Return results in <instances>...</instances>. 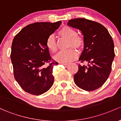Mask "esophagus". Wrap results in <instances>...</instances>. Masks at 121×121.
<instances>
[{"instance_id":"34e87169","label":"esophagus","mask_w":121,"mask_h":121,"mask_svg":"<svg viewBox=\"0 0 121 121\" xmlns=\"http://www.w3.org/2000/svg\"><path fill=\"white\" fill-rule=\"evenodd\" d=\"M62 64L63 65H65V66L68 65V63H62Z\"/></svg>"}]
</instances>
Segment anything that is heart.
Here are the masks:
<instances>
[{"label":"heart","mask_w":121,"mask_h":121,"mask_svg":"<svg viewBox=\"0 0 121 121\" xmlns=\"http://www.w3.org/2000/svg\"><path fill=\"white\" fill-rule=\"evenodd\" d=\"M59 35L63 38L69 40L68 48L74 47L78 50H81L84 45V40L80 35H77L76 30L70 26H64L59 32ZM46 46L52 52L57 51V44L53 35H51L46 40ZM77 51L70 48L66 51H60L54 56V59L59 63H68L75 60L77 58Z\"/></svg>","instance_id":"obj_1"}]
</instances>
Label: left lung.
<instances>
[{
	"label": "left lung",
	"instance_id": "8db88e82",
	"mask_svg": "<svg viewBox=\"0 0 121 121\" xmlns=\"http://www.w3.org/2000/svg\"><path fill=\"white\" fill-rule=\"evenodd\" d=\"M67 25L80 30L84 36V50L79 60L88 65H78L74 76L77 86L92 91L102 86L107 81L115 56L112 37L104 26L85 18L70 19Z\"/></svg>",
	"mask_w": 121,
	"mask_h": 121
}]
</instances>
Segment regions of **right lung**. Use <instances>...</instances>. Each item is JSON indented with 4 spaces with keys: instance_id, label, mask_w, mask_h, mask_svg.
I'll return each instance as SVG.
<instances>
[{
    "instance_id": "add662e5",
    "label": "right lung",
    "mask_w": 121,
    "mask_h": 121,
    "mask_svg": "<svg viewBox=\"0 0 121 121\" xmlns=\"http://www.w3.org/2000/svg\"><path fill=\"white\" fill-rule=\"evenodd\" d=\"M61 22L29 24L14 37L11 52L14 78L22 89L30 94L40 95L53 85L52 69L58 63L52 59L46 40Z\"/></svg>"
}]
</instances>
